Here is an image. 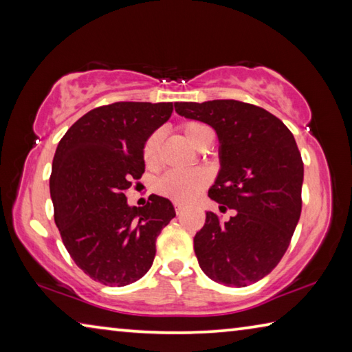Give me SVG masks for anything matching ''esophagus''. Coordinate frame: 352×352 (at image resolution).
I'll return each instance as SVG.
<instances>
[{"label": "esophagus", "instance_id": "obj_1", "mask_svg": "<svg viewBox=\"0 0 352 352\" xmlns=\"http://www.w3.org/2000/svg\"><path fill=\"white\" fill-rule=\"evenodd\" d=\"M186 211V208H184L183 205H175V212H177V216H182V214Z\"/></svg>", "mask_w": 352, "mask_h": 352}]
</instances>
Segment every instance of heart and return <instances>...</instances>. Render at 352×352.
I'll return each instance as SVG.
<instances>
[{"mask_svg": "<svg viewBox=\"0 0 352 352\" xmlns=\"http://www.w3.org/2000/svg\"><path fill=\"white\" fill-rule=\"evenodd\" d=\"M182 133L184 135L190 144L195 148H204L206 144L212 141V132L210 127L197 121L184 122ZM162 144H163V132L162 130H155L148 136L142 147V157L147 168H158L162 163ZM210 183V175L205 170H170L168 174L160 178L157 188L160 192L177 204H189L200 194L201 189H205Z\"/></svg>", "mask_w": 352, "mask_h": 352, "instance_id": "obj_1", "label": "heart"}]
</instances>
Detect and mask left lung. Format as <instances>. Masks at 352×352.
Returning <instances> with one entry per match:
<instances>
[{
	"mask_svg": "<svg viewBox=\"0 0 352 352\" xmlns=\"http://www.w3.org/2000/svg\"><path fill=\"white\" fill-rule=\"evenodd\" d=\"M175 111L216 130L220 169L208 194L220 211L236 210L228 222L206 212L194 237L199 265L212 281L245 287L275 269L300 220L305 168L295 138L281 119L241 100L175 102Z\"/></svg>",
	"mask_w": 352,
	"mask_h": 352,
	"instance_id": "1",
	"label": "left lung"
}]
</instances>
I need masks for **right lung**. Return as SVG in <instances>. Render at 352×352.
Masks as SVG:
<instances>
[{"label":"right lung","mask_w":352,"mask_h":352,"mask_svg":"<svg viewBox=\"0 0 352 352\" xmlns=\"http://www.w3.org/2000/svg\"><path fill=\"white\" fill-rule=\"evenodd\" d=\"M172 110V102L98 107L57 146L50 178L56 225L77 267L104 285L122 287L144 276L160 231L175 217L168 199L152 194L136 208L124 194L144 172L146 140Z\"/></svg>","instance_id":"add662e5"}]
</instances>
